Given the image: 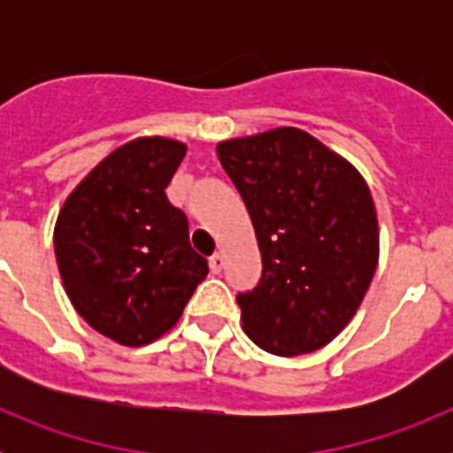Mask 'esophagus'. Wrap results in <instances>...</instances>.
Segmentation results:
<instances>
[{
    "mask_svg": "<svg viewBox=\"0 0 453 453\" xmlns=\"http://www.w3.org/2000/svg\"><path fill=\"white\" fill-rule=\"evenodd\" d=\"M208 263H211V270L218 274V272L224 267V254H222V251H215V254L211 256V261H208Z\"/></svg>",
    "mask_w": 453,
    "mask_h": 453,
    "instance_id": "34e87169",
    "label": "esophagus"
}]
</instances>
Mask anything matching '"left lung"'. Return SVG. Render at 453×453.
Returning <instances> with one entry per match:
<instances>
[{
    "mask_svg": "<svg viewBox=\"0 0 453 453\" xmlns=\"http://www.w3.org/2000/svg\"><path fill=\"white\" fill-rule=\"evenodd\" d=\"M218 156L263 258L261 283L238 295L242 329L274 356L322 349L351 322L379 263L365 179L295 127L222 140Z\"/></svg>",
    "mask_w": 453,
    "mask_h": 453,
    "instance_id": "obj_1",
    "label": "left lung"
}]
</instances>
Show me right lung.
<instances>
[{
    "mask_svg": "<svg viewBox=\"0 0 453 453\" xmlns=\"http://www.w3.org/2000/svg\"><path fill=\"white\" fill-rule=\"evenodd\" d=\"M186 150L163 135L129 140L88 172L56 219L67 297L118 345L142 347L167 334L208 274L186 215L165 195Z\"/></svg>",
    "mask_w": 453,
    "mask_h": 453,
    "instance_id": "obj_1",
    "label": "right lung"
}]
</instances>
